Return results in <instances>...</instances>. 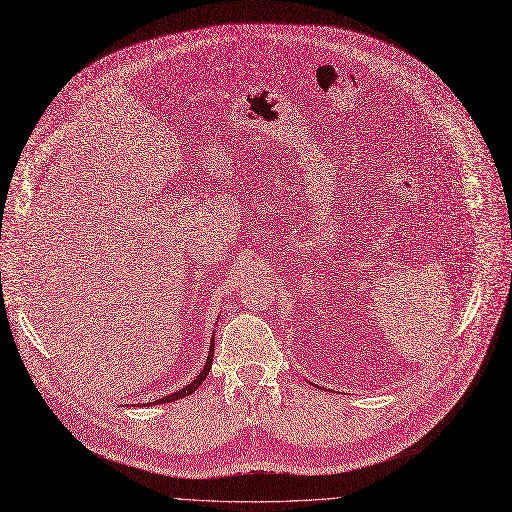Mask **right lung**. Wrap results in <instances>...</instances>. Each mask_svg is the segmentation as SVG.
Listing matches in <instances>:
<instances>
[{
	"instance_id": "1",
	"label": "right lung",
	"mask_w": 512,
	"mask_h": 512,
	"mask_svg": "<svg viewBox=\"0 0 512 512\" xmlns=\"http://www.w3.org/2000/svg\"><path fill=\"white\" fill-rule=\"evenodd\" d=\"M213 348H215V340H211V348H209V357H207V363H205V367H203V371L196 375V379L194 381H190L186 387H182L180 391H174V393H170V396H164L162 400H155V402H149V404H143V406H151V404H166V402H176V400H180V398H186V396H190L192 391H196V387H199L205 379H207V375H209V371H211V365H213Z\"/></svg>"
}]
</instances>
